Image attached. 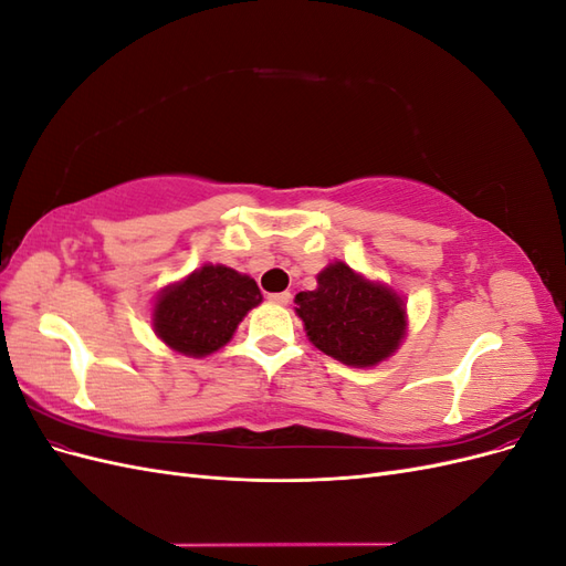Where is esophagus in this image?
Masks as SVG:
<instances>
[{
	"label": "esophagus",
	"instance_id": "34e87169",
	"mask_svg": "<svg viewBox=\"0 0 566 566\" xmlns=\"http://www.w3.org/2000/svg\"><path fill=\"white\" fill-rule=\"evenodd\" d=\"M269 300H271L273 304H290V300H293V295H290V293H273V295H269Z\"/></svg>",
	"mask_w": 566,
	"mask_h": 566
}]
</instances>
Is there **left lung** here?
Returning <instances> with one entry per match:
<instances>
[{"instance_id": "obj_1", "label": "left lung", "mask_w": 566, "mask_h": 566, "mask_svg": "<svg viewBox=\"0 0 566 566\" xmlns=\"http://www.w3.org/2000/svg\"><path fill=\"white\" fill-rule=\"evenodd\" d=\"M316 290L295 297L306 337L323 354L354 368L378 366L406 337V304L385 283H373L345 262H333Z\"/></svg>"}]
</instances>
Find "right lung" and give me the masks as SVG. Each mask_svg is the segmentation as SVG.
Wrapping results in <instances>:
<instances>
[{
  "instance_id": "1",
  "label": "right lung",
  "mask_w": 566,
  "mask_h": 566,
  "mask_svg": "<svg viewBox=\"0 0 566 566\" xmlns=\"http://www.w3.org/2000/svg\"><path fill=\"white\" fill-rule=\"evenodd\" d=\"M262 302L254 279L224 264H202L167 285L153 306V331L184 356H208L233 337L238 323Z\"/></svg>"
}]
</instances>
